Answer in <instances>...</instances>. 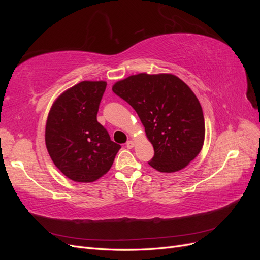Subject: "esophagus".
<instances>
[{
  "label": "esophagus",
  "mask_w": 260,
  "mask_h": 260,
  "mask_svg": "<svg viewBox=\"0 0 260 260\" xmlns=\"http://www.w3.org/2000/svg\"><path fill=\"white\" fill-rule=\"evenodd\" d=\"M135 145H136V143L133 142V141H128V142H127V147H128V148L135 147Z\"/></svg>",
  "instance_id": "1"
}]
</instances>
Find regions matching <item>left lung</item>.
<instances>
[{
  "label": "left lung",
  "instance_id": "obj_1",
  "mask_svg": "<svg viewBox=\"0 0 260 260\" xmlns=\"http://www.w3.org/2000/svg\"><path fill=\"white\" fill-rule=\"evenodd\" d=\"M140 117L154 147L149 166L160 172L185 168L205 139L203 109L186 83L171 74L132 75L113 85Z\"/></svg>",
  "mask_w": 260,
  "mask_h": 260
}]
</instances>
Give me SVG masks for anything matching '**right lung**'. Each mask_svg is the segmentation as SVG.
I'll use <instances>...</instances> for the list:
<instances>
[{
  "instance_id": "add662e5",
  "label": "right lung",
  "mask_w": 260,
  "mask_h": 260,
  "mask_svg": "<svg viewBox=\"0 0 260 260\" xmlns=\"http://www.w3.org/2000/svg\"><path fill=\"white\" fill-rule=\"evenodd\" d=\"M105 81H82L55 100L45 125V144L61 174L76 182H93L111 169L121 148L96 115Z\"/></svg>"
}]
</instances>
